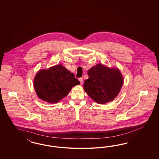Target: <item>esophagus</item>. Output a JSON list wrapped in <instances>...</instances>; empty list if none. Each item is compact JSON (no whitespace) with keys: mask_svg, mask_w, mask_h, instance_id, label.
<instances>
[{"mask_svg":"<svg viewBox=\"0 0 159 159\" xmlns=\"http://www.w3.org/2000/svg\"><path fill=\"white\" fill-rule=\"evenodd\" d=\"M79 80L80 81L81 84H83V77H80V78L79 79Z\"/></svg>","mask_w":159,"mask_h":159,"instance_id":"esophagus-1","label":"esophagus"}]
</instances>
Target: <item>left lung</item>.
I'll use <instances>...</instances> for the list:
<instances>
[{"label":"left lung","mask_w":159,"mask_h":159,"mask_svg":"<svg viewBox=\"0 0 159 159\" xmlns=\"http://www.w3.org/2000/svg\"><path fill=\"white\" fill-rule=\"evenodd\" d=\"M89 79L84 82V90L94 101L106 104L115 99L120 92L124 79L120 70L97 64L87 71Z\"/></svg>","instance_id":"1"}]
</instances>
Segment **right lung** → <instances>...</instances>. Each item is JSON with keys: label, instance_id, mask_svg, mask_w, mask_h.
<instances>
[{"label": "right lung", "instance_id": "add662e5", "mask_svg": "<svg viewBox=\"0 0 159 159\" xmlns=\"http://www.w3.org/2000/svg\"><path fill=\"white\" fill-rule=\"evenodd\" d=\"M80 82L62 65L42 69L37 73L34 87L37 95L43 101L53 104L66 96Z\"/></svg>", "mask_w": 159, "mask_h": 159}]
</instances>
